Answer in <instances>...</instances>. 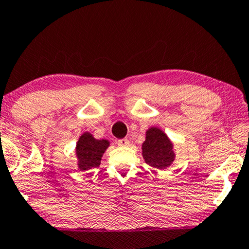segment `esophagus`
<instances>
[{"mask_svg":"<svg viewBox=\"0 0 249 249\" xmlns=\"http://www.w3.org/2000/svg\"><path fill=\"white\" fill-rule=\"evenodd\" d=\"M117 144L118 146H127L129 144V142L127 139H122L117 141Z\"/></svg>","mask_w":249,"mask_h":249,"instance_id":"obj_1","label":"esophagus"}]
</instances>
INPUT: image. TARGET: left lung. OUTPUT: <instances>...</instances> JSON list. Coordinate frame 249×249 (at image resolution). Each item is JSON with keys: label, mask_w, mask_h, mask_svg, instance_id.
Wrapping results in <instances>:
<instances>
[{"label": "left lung", "mask_w": 249, "mask_h": 249, "mask_svg": "<svg viewBox=\"0 0 249 249\" xmlns=\"http://www.w3.org/2000/svg\"><path fill=\"white\" fill-rule=\"evenodd\" d=\"M142 155L146 164L157 169H166L176 157L173 142L166 133L155 126L146 131L145 141L142 144Z\"/></svg>", "instance_id": "obj_1"}]
</instances>
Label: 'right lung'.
Masks as SVG:
<instances>
[{"instance_id":"obj_1","label":"right lung","mask_w":249,"mask_h":249,"mask_svg":"<svg viewBox=\"0 0 249 249\" xmlns=\"http://www.w3.org/2000/svg\"><path fill=\"white\" fill-rule=\"evenodd\" d=\"M109 146L107 140H96L89 132H84L76 142L75 155L81 172L100 166L102 157Z\"/></svg>"}]
</instances>
